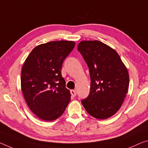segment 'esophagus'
<instances>
[{"mask_svg":"<svg viewBox=\"0 0 148 148\" xmlns=\"http://www.w3.org/2000/svg\"><path fill=\"white\" fill-rule=\"evenodd\" d=\"M70 93H71V95L73 96V97H75L76 95V91L72 90L70 91Z\"/></svg>","mask_w":148,"mask_h":148,"instance_id":"obj_1","label":"esophagus"}]
</instances>
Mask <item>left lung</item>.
I'll list each match as a JSON object with an SVG mask.
<instances>
[{
  "label": "left lung",
  "instance_id": "8db88e82",
  "mask_svg": "<svg viewBox=\"0 0 148 148\" xmlns=\"http://www.w3.org/2000/svg\"><path fill=\"white\" fill-rule=\"evenodd\" d=\"M78 51L90 71V93L82 103L98 119L113 115L120 109L129 85L128 70L114 49L99 41H83Z\"/></svg>",
  "mask_w": 148,
  "mask_h": 148
}]
</instances>
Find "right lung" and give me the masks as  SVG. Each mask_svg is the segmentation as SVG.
Returning a JSON list of instances; mask_svg holds the SVG:
<instances>
[{
  "instance_id": "right-lung-1",
  "label": "right lung",
  "mask_w": 148,
  "mask_h": 148,
  "mask_svg": "<svg viewBox=\"0 0 148 148\" xmlns=\"http://www.w3.org/2000/svg\"><path fill=\"white\" fill-rule=\"evenodd\" d=\"M75 46L74 41H57L37 46L25 60L21 87L28 107L42 120L54 121L64 112L70 101L61 69Z\"/></svg>"
}]
</instances>
